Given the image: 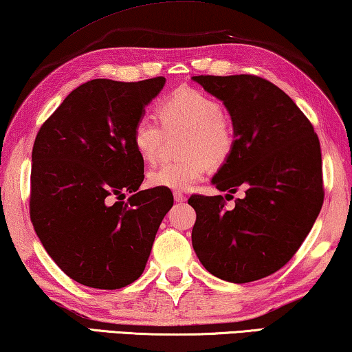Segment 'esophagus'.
<instances>
[{
    "mask_svg": "<svg viewBox=\"0 0 352 352\" xmlns=\"http://www.w3.org/2000/svg\"><path fill=\"white\" fill-rule=\"evenodd\" d=\"M174 199H175V202H185L186 201V196L185 194H182V192H174Z\"/></svg>",
    "mask_w": 352,
    "mask_h": 352,
    "instance_id": "esophagus-1",
    "label": "esophagus"
}]
</instances>
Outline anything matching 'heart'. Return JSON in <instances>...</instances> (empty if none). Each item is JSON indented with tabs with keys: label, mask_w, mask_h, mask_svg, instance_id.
<instances>
[{
	"label": "heart",
	"mask_w": 352,
	"mask_h": 352,
	"mask_svg": "<svg viewBox=\"0 0 352 352\" xmlns=\"http://www.w3.org/2000/svg\"><path fill=\"white\" fill-rule=\"evenodd\" d=\"M156 113L166 133L185 131L180 144V153L185 158L166 162L151 170V186L186 191L206 177L208 164L221 166L232 155L235 128L223 112L221 104L210 94L190 87L178 88L162 99ZM162 130L150 115H140L135 120L131 142L144 161L158 160L164 142Z\"/></svg>",
	"instance_id": "1"
}]
</instances>
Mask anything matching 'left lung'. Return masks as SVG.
<instances>
[{"label":"left lung","mask_w":352,"mask_h":352,"mask_svg":"<svg viewBox=\"0 0 352 352\" xmlns=\"http://www.w3.org/2000/svg\"><path fill=\"white\" fill-rule=\"evenodd\" d=\"M221 99L235 128L230 158L213 177L223 196L192 194V248L210 274L230 283L261 280L291 261L324 202L318 134L296 102L265 78L194 76Z\"/></svg>","instance_id":"1"}]
</instances>
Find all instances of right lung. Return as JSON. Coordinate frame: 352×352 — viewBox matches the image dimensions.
<instances>
[{"label":"right lung","mask_w":352,"mask_h":352,"mask_svg":"<svg viewBox=\"0 0 352 352\" xmlns=\"http://www.w3.org/2000/svg\"><path fill=\"white\" fill-rule=\"evenodd\" d=\"M164 83H82L36 135L31 223L55 264L83 286L120 289L138 280L174 206L166 188L138 191L144 160L131 142L135 120Z\"/></svg>","instance_id":"1"}]
</instances>
